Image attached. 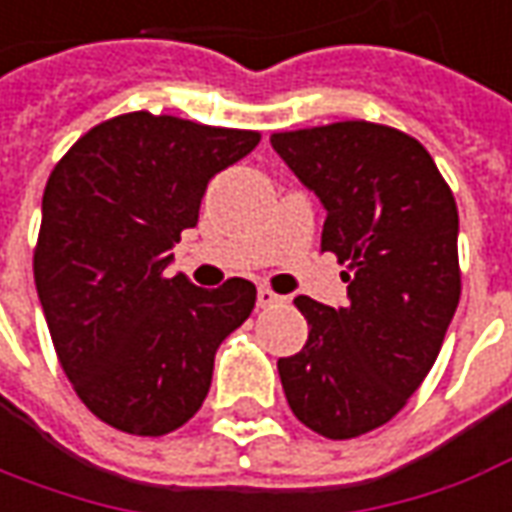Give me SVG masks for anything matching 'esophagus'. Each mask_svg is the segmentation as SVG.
Listing matches in <instances>:
<instances>
[{
	"label": "esophagus",
	"mask_w": 512,
	"mask_h": 512,
	"mask_svg": "<svg viewBox=\"0 0 512 512\" xmlns=\"http://www.w3.org/2000/svg\"><path fill=\"white\" fill-rule=\"evenodd\" d=\"M256 301H259V306H262V309H273V306H278V303H284V298H281L278 292L270 290V287H259Z\"/></svg>",
	"instance_id": "esophagus-1"
}]
</instances>
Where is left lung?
Segmentation results:
<instances>
[{"mask_svg":"<svg viewBox=\"0 0 512 512\" xmlns=\"http://www.w3.org/2000/svg\"><path fill=\"white\" fill-rule=\"evenodd\" d=\"M270 144L323 209L320 248L345 264L348 303L306 295L309 340L278 359L295 418L329 440L359 438L404 410L460 303L457 203L432 155L365 119L273 133Z\"/></svg>","mask_w":512,"mask_h":512,"instance_id":"1","label":"left lung"}]
</instances>
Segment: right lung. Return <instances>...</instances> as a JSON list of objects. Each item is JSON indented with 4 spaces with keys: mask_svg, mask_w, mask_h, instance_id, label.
I'll list each match as a JSON object with an SVG mask.
<instances>
[{
    "mask_svg": "<svg viewBox=\"0 0 512 512\" xmlns=\"http://www.w3.org/2000/svg\"><path fill=\"white\" fill-rule=\"evenodd\" d=\"M259 139L133 111L80 136L49 175L35 290L74 393L119 432L161 438L186 424L217 348L256 306L245 278L200 290L164 270L211 178Z\"/></svg>",
    "mask_w": 512,
    "mask_h": 512,
    "instance_id": "right-lung-1",
    "label": "right lung"
}]
</instances>
